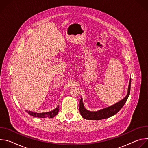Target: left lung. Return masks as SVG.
Returning a JSON list of instances; mask_svg holds the SVG:
<instances>
[{
    "label": "left lung",
    "mask_w": 148,
    "mask_h": 148,
    "mask_svg": "<svg viewBox=\"0 0 148 148\" xmlns=\"http://www.w3.org/2000/svg\"><path fill=\"white\" fill-rule=\"evenodd\" d=\"M131 78L130 81V84L128 87V92L126 96L119 102L113 105L112 106L109 107L108 108L101 110L97 112H91L87 110L84 107V104L82 103V98L79 101V112L84 119L88 120H101L103 119H106L110 118L119 112V111L123 107L124 104L128 99V98L130 94L131 90Z\"/></svg>",
    "instance_id": "obj_1"
}]
</instances>
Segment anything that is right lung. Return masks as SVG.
Returning a JSON list of instances; mask_svg holds the SVG:
<instances>
[{
  "label": "right lung",
  "instance_id": "obj_1",
  "mask_svg": "<svg viewBox=\"0 0 148 148\" xmlns=\"http://www.w3.org/2000/svg\"><path fill=\"white\" fill-rule=\"evenodd\" d=\"M59 111V107H57L55 110L50 111V112H47L45 113H36V112H33L30 111H26V112L30 115L33 116L34 117H38V118H53L56 115H57L58 112Z\"/></svg>",
  "mask_w": 148,
  "mask_h": 148
}]
</instances>
